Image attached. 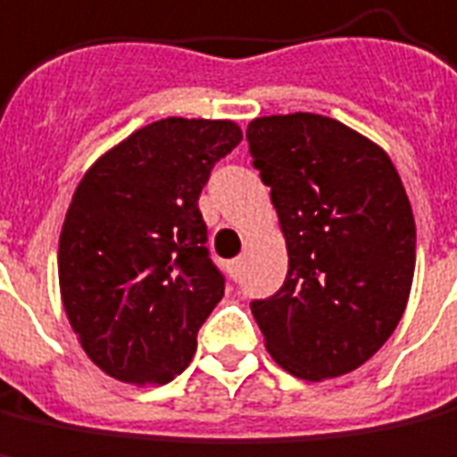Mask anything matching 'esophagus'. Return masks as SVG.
Segmentation results:
<instances>
[{
  "label": "esophagus",
  "mask_w": 457,
  "mask_h": 457,
  "mask_svg": "<svg viewBox=\"0 0 457 457\" xmlns=\"http://www.w3.org/2000/svg\"><path fill=\"white\" fill-rule=\"evenodd\" d=\"M241 263H244L241 259L228 261V276H231V278H238V276H241Z\"/></svg>",
  "instance_id": "34e87169"
}]
</instances>
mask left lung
Listing matches in <instances>:
<instances>
[{
	"mask_svg": "<svg viewBox=\"0 0 457 457\" xmlns=\"http://www.w3.org/2000/svg\"><path fill=\"white\" fill-rule=\"evenodd\" d=\"M248 154L270 187L288 273L251 303L270 358L303 380L363 366L401 323L415 270V221L391 156L336 119H253Z\"/></svg>",
	"mask_w": 457,
	"mask_h": 457,
	"instance_id": "obj_1",
	"label": "left lung"
}]
</instances>
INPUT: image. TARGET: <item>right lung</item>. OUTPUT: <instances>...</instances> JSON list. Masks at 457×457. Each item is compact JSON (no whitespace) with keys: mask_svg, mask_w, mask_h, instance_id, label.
<instances>
[{"mask_svg":"<svg viewBox=\"0 0 457 457\" xmlns=\"http://www.w3.org/2000/svg\"><path fill=\"white\" fill-rule=\"evenodd\" d=\"M244 138L228 119L169 116L102 154L59 236V291L84 353L116 380L163 386L223 298L198 211L213 163Z\"/></svg>","mask_w":457,"mask_h":457,"instance_id":"obj_1","label":"right lung"}]
</instances>
